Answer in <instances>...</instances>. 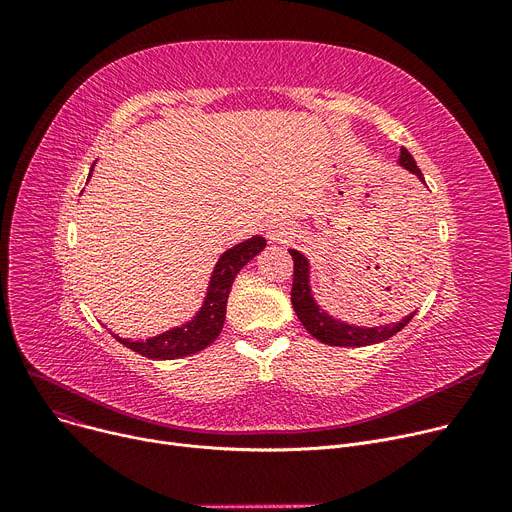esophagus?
I'll return each instance as SVG.
<instances>
[{
    "label": "esophagus",
    "mask_w": 512,
    "mask_h": 512,
    "mask_svg": "<svg viewBox=\"0 0 512 512\" xmlns=\"http://www.w3.org/2000/svg\"><path fill=\"white\" fill-rule=\"evenodd\" d=\"M292 234V228L288 222L284 220H274L270 224V228H267V238H270L272 242H282L284 238H288Z\"/></svg>",
    "instance_id": "esophagus-1"
}]
</instances>
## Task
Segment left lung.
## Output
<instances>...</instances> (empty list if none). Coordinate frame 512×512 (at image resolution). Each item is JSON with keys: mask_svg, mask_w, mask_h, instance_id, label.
<instances>
[{"mask_svg": "<svg viewBox=\"0 0 512 512\" xmlns=\"http://www.w3.org/2000/svg\"><path fill=\"white\" fill-rule=\"evenodd\" d=\"M398 164L405 170L413 172L421 182H425L421 170L415 164L413 155L407 149H400ZM288 251H290L292 261H294V278H292V292H290L292 307H294V311H297L305 330L313 338L321 340L324 344H330V346L378 344V342H384V340L392 338L396 332H400L413 319L415 313L402 317L400 321H392V324L361 328V326L346 324V321H340V319L332 317L328 311L321 309L313 299L311 284H309V261H307V257L299 251H294V249H288Z\"/></svg>", "mask_w": 512, "mask_h": 512, "instance_id": "left-lung-1", "label": "left lung"}]
</instances>
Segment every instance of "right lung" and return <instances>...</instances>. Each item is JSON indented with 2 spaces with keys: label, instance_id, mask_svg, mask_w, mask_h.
<instances>
[{
  "label": "right lung",
  "instance_id": "obj_1",
  "mask_svg": "<svg viewBox=\"0 0 512 512\" xmlns=\"http://www.w3.org/2000/svg\"><path fill=\"white\" fill-rule=\"evenodd\" d=\"M93 172V168H91ZM91 178V174H89ZM265 249V238L253 236L245 242H238L232 249H228L218 263L213 267V274L207 286L205 301L197 315L186 321V324L172 328L164 334H157L147 340H128L116 336L118 342L128 346L130 351L139 353L147 359L155 361H168V359H182L188 355H195L209 346L215 338L220 336L226 319V305L228 294L232 290V282L236 274L245 267L257 253Z\"/></svg>",
  "mask_w": 512,
  "mask_h": 512
}]
</instances>
